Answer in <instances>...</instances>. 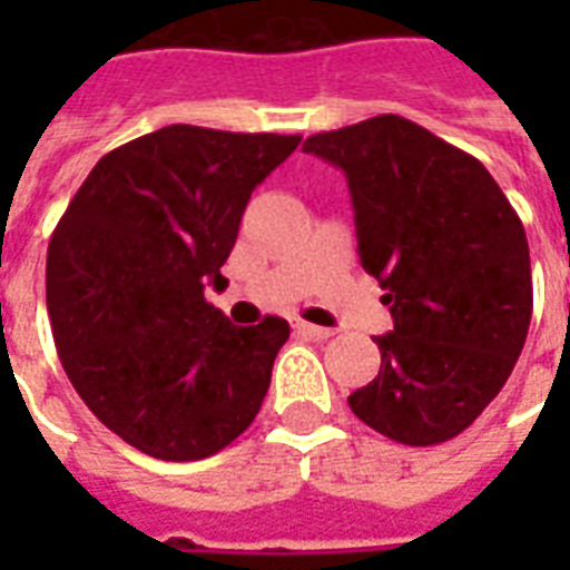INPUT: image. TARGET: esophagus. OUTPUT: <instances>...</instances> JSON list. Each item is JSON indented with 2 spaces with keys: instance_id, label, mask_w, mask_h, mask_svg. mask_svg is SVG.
Listing matches in <instances>:
<instances>
[{
  "instance_id": "obj_1",
  "label": "esophagus",
  "mask_w": 570,
  "mask_h": 570,
  "mask_svg": "<svg viewBox=\"0 0 570 570\" xmlns=\"http://www.w3.org/2000/svg\"><path fill=\"white\" fill-rule=\"evenodd\" d=\"M295 331H298V334H307V337H313V340L334 337V331L322 328V325H311V322H295Z\"/></svg>"
}]
</instances>
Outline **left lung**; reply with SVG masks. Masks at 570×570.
<instances>
[{
  "label": "left lung",
  "mask_w": 570,
  "mask_h": 570,
  "mask_svg": "<svg viewBox=\"0 0 570 570\" xmlns=\"http://www.w3.org/2000/svg\"><path fill=\"white\" fill-rule=\"evenodd\" d=\"M304 154L346 174L361 266L393 331L348 396L357 420L407 446L461 434L503 390L532 320L530 245L476 156L399 115L320 132Z\"/></svg>",
  "instance_id": "left-lung-1"
}]
</instances>
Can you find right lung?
I'll return each mask as SVG.
<instances>
[{"mask_svg": "<svg viewBox=\"0 0 570 570\" xmlns=\"http://www.w3.org/2000/svg\"><path fill=\"white\" fill-rule=\"evenodd\" d=\"M302 136L171 124L94 165L47 250V307L67 379L106 429L163 461H197L257 416L286 320L233 325L227 286L250 191Z\"/></svg>", "mask_w": 570, "mask_h": 570, "instance_id": "add662e5", "label": "right lung"}]
</instances>
